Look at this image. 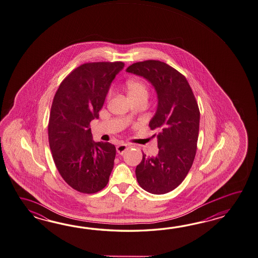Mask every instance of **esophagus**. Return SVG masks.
I'll use <instances>...</instances> for the list:
<instances>
[{"label":"esophagus","mask_w":258,"mask_h":258,"mask_svg":"<svg viewBox=\"0 0 258 258\" xmlns=\"http://www.w3.org/2000/svg\"><path fill=\"white\" fill-rule=\"evenodd\" d=\"M126 149H127V144H126V143H120L119 145L116 146V152L119 155H123Z\"/></svg>","instance_id":"esophagus-1"}]
</instances>
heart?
Segmentation results:
<instances>
[{
    "instance_id": "b5f03b06",
    "label": "heart",
    "mask_w": 258,
    "mask_h": 258,
    "mask_svg": "<svg viewBox=\"0 0 258 258\" xmlns=\"http://www.w3.org/2000/svg\"><path fill=\"white\" fill-rule=\"evenodd\" d=\"M126 89L132 100H136L139 98L148 99L149 97V86L143 80H130L126 83ZM112 94H113V90L110 89L107 92V100L111 98Z\"/></svg>"
}]
</instances>
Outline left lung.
I'll use <instances>...</instances> for the list:
<instances>
[{"label":"left lung","instance_id":"8db88e82","mask_svg":"<svg viewBox=\"0 0 258 258\" xmlns=\"http://www.w3.org/2000/svg\"><path fill=\"white\" fill-rule=\"evenodd\" d=\"M127 72L143 76L155 86L158 107L150 122L158 133V155L143 153L136 167L140 186L153 195L176 189L189 173L195 160L199 135L200 110L185 76L167 63L146 60L132 63Z\"/></svg>","mask_w":258,"mask_h":258}]
</instances>
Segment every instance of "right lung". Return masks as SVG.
<instances>
[{"label": "right lung", "instance_id": "right-lung-1", "mask_svg": "<svg viewBox=\"0 0 258 258\" xmlns=\"http://www.w3.org/2000/svg\"><path fill=\"white\" fill-rule=\"evenodd\" d=\"M125 63L81 64L61 82L48 123L49 145L59 174L72 189L96 194L109 181L115 145L92 142L91 121L99 117L112 80Z\"/></svg>", "mask_w": 258, "mask_h": 258}]
</instances>
